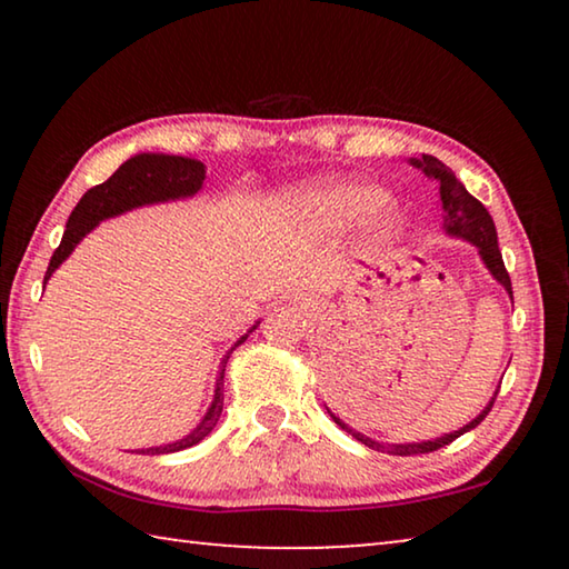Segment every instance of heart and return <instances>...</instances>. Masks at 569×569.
Returning <instances> with one entry per match:
<instances>
[{"label": "heart", "mask_w": 569, "mask_h": 569, "mask_svg": "<svg viewBox=\"0 0 569 569\" xmlns=\"http://www.w3.org/2000/svg\"><path fill=\"white\" fill-rule=\"evenodd\" d=\"M311 203L321 210L326 218L336 220V223H349V220L369 218L381 210L387 203V192L369 182H346V186H329L316 190L311 196ZM401 220L391 210H383L373 218V230L379 238H393L399 233Z\"/></svg>", "instance_id": "obj_1"}]
</instances>
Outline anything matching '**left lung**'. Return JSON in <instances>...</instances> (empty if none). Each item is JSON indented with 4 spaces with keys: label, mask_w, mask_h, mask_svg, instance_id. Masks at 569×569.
I'll return each mask as SVG.
<instances>
[{
    "label": "left lung",
    "mask_w": 569,
    "mask_h": 569,
    "mask_svg": "<svg viewBox=\"0 0 569 569\" xmlns=\"http://www.w3.org/2000/svg\"><path fill=\"white\" fill-rule=\"evenodd\" d=\"M411 162L427 172L429 178H435L439 182L441 218H445L447 233L471 240V243L479 248V256H481V261H485V266L489 268V273H492L497 281L507 288L509 296H512V281H509V273H507L505 261H502V250H499V246H497L495 220H492V216L487 213V208L481 206L475 196H469L467 188L461 186L455 172H451V168H447L439 158L421 156V160H411ZM497 393L499 391H495V399H497ZM495 399L489 401V407L481 411L475 421H469L465 429H459V431H455V435H447V437L435 439V441H421V445H379V441H373L369 437L359 435V431L346 427V423L339 417H333L331 411L329 413L341 429L349 431L353 439H359L361 445H366L369 449L387 451V455H393V457H417V455H429V451H437L441 447H447V445H451V441L465 435V431L475 429L477 423H481V419H485L487 413L492 411Z\"/></svg>",
    "instance_id": "obj_1"
}]
</instances>
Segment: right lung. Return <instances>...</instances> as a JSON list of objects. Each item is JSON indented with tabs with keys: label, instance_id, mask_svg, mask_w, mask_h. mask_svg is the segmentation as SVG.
<instances>
[{
	"label": "right lung",
	"instance_id": "right-lung-1",
	"mask_svg": "<svg viewBox=\"0 0 569 569\" xmlns=\"http://www.w3.org/2000/svg\"><path fill=\"white\" fill-rule=\"evenodd\" d=\"M203 180H206L203 162L180 158V156H152V152H142V156H134L128 162H122V166L114 170L108 180L90 188L80 198V203L74 206L70 220H67L62 243L52 253L50 266H47L44 283L47 278L54 273V268L72 253L74 246L80 243V240L88 236L100 220L120 216L124 210H132L138 206L162 203V200L192 196V192H198L200 186H203ZM246 339L248 333L236 346H240ZM228 359L230 353L223 359V369L218 373L216 399L210 403L206 419L200 421L186 439H180L176 445H168V447H152L148 449V455H170V451L188 449L192 445H198V441H203L210 431H213V427L220 419V411H223V399H220L223 397V389L220 387H223V373H226ZM142 455H146V451H142Z\"/></svg>",
	"mask_w": 569,
	"mask_h": 569
}]
</instances>
